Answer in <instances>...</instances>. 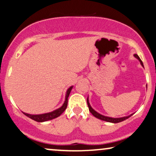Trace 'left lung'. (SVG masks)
<instances>
[{
    "instance_id": "left-lung-1",
    "label": "left lung",
    "mask_w": 156,
    "mask_h": 156,
    "mask_svg": "<svg viewBox=\"0 0 156 156\" xmlns=\"http://www.w3.org/2000/svg\"><path fill=\"white\" fill-rule=\"evenodd\" d=\"M134 56H135V58L140 61V64L142 65V66L144 67L143 62H142L140 58H139L138 55H137V54H135L134 55ZM87 104H88V109H89V111L90 113H91L95 117L98 118V119H99L103 120V121L112 122V123H118V122H121L122 121H124V120L128 119V118L130 117L131 116L133 115V114H130V115L127 116V117H120V118H112V117H106V116H104V115H102V114H100L99 113H98V112H96L94 109H92V107L90 106V104H89V101H88V98H87Z\"/></svg>"
}]
</instances>
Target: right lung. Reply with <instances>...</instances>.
I'll use <instances>...</instances> for the list:
<instances>
[{"instance_id":"add662e5","label":"right lung","mask_w":156,"mask_h":156,"mask_svg":"<svg viewBox=\"0 0 156 156\" xmlns=\"http://www.w3.org/2000/svg\"><path fill=\"white\" fill-rule=\"evenodd\" d=\"M73 86H70V88L67 90L66 94V100H65L64 104H62V106L59 109L55 110L52 112H49V113H45L42 114H29L23 112V114H25L27 117L30 118V119L34 120V121L38 122H46L48 120H51L55 119V118L58 117L59 116H60V114L63 113L65 110L66 109L67 106H68V96L70 95V93L71 91L72 88Z\"/></svg>"}]
</instances>
